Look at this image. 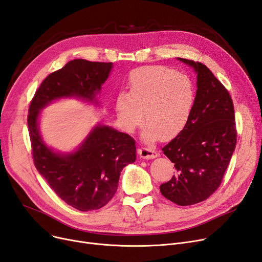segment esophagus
<instances>
[{
	"label": "esophagus",
	"instance_id": "obj_1",
	"mask_svg": "<svg viewBox=\"0 0 262 262\" xmlns=\"http://www.w3.org/2000/svg\"><path fill=\"white\" fill-rule=\"evenodd\" d=\"M138 153L140 157L144 159H152L158 156V153L152 147H141V149L138 150Z\"/></svg>",
	"mask_w": 262,
	"mask_h": 262
}]
</instances>
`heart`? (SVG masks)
Listing matches in <instances>:
<instances>
[{"label": "heart", "mask_w": 262, "mask_h": 262, "mask_svg": "<svg viewBox=\"0 0 262 262\" xmlns=\"http://www.w3.org/2000/svg\"><path fill=\"white\" fill-rule=\"evenodd\" d=\"M128 92L116 96L115 108L121 127L134 133L143 123L142 139L147 143L178 135L189 119L195 88L191 79L165 66H143L134 70Z\"/></svg>", "instance_id": "b5f03b06"}]
</instances>
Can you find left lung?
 <instances>
[{
	"label": "left lung",
	"instance_id": "1",
	"mask_svg": "<svg viewBox=\"0 0 262 262\" xmlns=\"http://www.w3.org/2000/svg\"><path fill=\"white\" fill-rule=\"evenodd\" d=\"M178 60L194 68L197 91L185 127L163 147L177 174L159 189L184 207L206 200L219 188L235 149L236 129L232 99L219 79L202 63Z\"/></svg>",
	"mask_w": 262,
	"mask_h": 262
}]
</instances>
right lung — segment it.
Returning <instances> with one entry per match:
<instances>
[{
  "instance_id": "1",
  "label": "right lung",
  "mask_w": 262,
  "mask_h": 262,
  "mask_svg": "<svg viewBox=\"0 0 262 262\" xmlns=\"http://www.w3.org/2000/svg\"><path fill=\"white\" fill-rule=\"evenodd\" d=\"M112 66L83 59L68 62L41 82L29 108L28 126L37 171L62 200L82 212L103 208L116 194L123 168L136 161V142L129 135L98 123L76 150L58 152L42 140L39 116L43 108L62 98L99 105L96 95Z\"/></svg>"
}]
</instances>
